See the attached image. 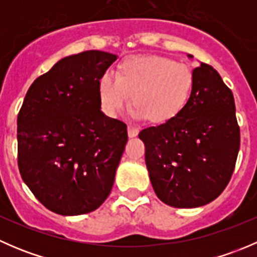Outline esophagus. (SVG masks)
Masks as SVG:
<instances>
[{"instance_id": "34e87169", "label": "esophagus", "mask_w": 257, "mask_h": 257, "mask_svg": "<svg viewBox=\"0 0 257 257\" xmlns=\"http://www.w3.org/2000/svg\"><path fill=\"white\" fill-rule=\"evenodd\" d=\"M138 133H139V129L138 128H136V126H132V125L128 126V136H129V138H133V137H137V136H138Z\"/></svg>"}]
</instances>
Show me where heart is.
I'll use <instances>...</instances> for the list:
<instances>
[{
  "mask_svg": "<svg viewBox=\"0 0 257 257\" xmlns=\"http://www.w3.org/2000/svg\"><path fill=\"white\" fill-rule=\"evenodd\" d=\"M194 74L186 64L162 56L126 57L116 76L105 72L98 80L100 107L115 116L129 103L134 113L152 123H164L177 116L190 99Z\"/></svg>",
  "mask_w": 257,
  "mask_h": 257,
  "instance_id": "b5f03b06",
  "label": "heart"
}]
</instances>
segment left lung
I'll list each match as a JSON object with an SVG mask.
<instances>
[{
    "label": "left lung",
    "instance_id": "obj_1",
    "mask_svg": "<svg viewBox=\"0 0 257 257\" xmlns=\"http://www.w3.org/2000/svg\"><path fill=\"white\" fill-rule=\"evenodd\" d=\"M193 74L184 109L139 133L153 189L173 208H198L215 200L231 179L240 149L231 89L203 62Z\"/></svg>",
    "mask_w": 257,
    "mask_h": 257
}]
</instances>
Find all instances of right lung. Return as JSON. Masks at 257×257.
I'll return each mask as SVG.
<instances>
[{
	"instance_id": "add662e5",
	"label": "right lung",
	"mask_w": 257,
	"mask_h": 257,
	"mask_svg": "<svg viewBox=\"0 0 257 257\" xmlns=\"http://www.w3.org/2000/svg\"><path fill=\"white\" fill-rule=\"evenodd\" d=\"M115 59L102 51L62 58L31 84L18 113L21 177L56 214L94 211L113 188L128 133L100 110L98 80Z\"/></svg>"
}]
</instances>
